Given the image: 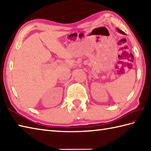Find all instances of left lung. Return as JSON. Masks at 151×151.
<instances>
[{"instance_id":"left-lung-1","label":"left lung","mask_w":151,"mask_h":151,"mask_svg":"<svg viewBox=\"0 0 151 151\" xmlns=\"http://www.w3.org/2000/svg\"><path fill=\"white\" fill-rule=\"evenodd\" d=\"M117 30H118L119 32H120V33H121V34H125V33L124 32H123V31H122V30H121L120 29H118V28H117Z\"/></svg>"}]
</instances>
